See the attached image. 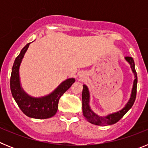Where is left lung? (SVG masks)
I'll list each match as a JSON object with an SVG mask.
<instances>
[{
	"mask_svg": "<svg viewBox=\"0 0 148 148\" xmlns=\"http://www.w3.org/2000/svg\"><path fill=\"white\" fill-rule=\"evenodd\" d=\"M125 59L130 63V66H131L132 71L134 73L135 75V80L133 82V90H132L131 97H130V100L125 106V108H123L121 110L119 111L117 113H113L109 116H106V117H99L97 115H95V113L92 112L89 106V91L87 89V86H83V91H82V110H83V114L86 119L90 123L94 124L96 125H113L115 123L118 122L123 116L126 114L130 108H132V106L133 105L134 102H135L136 97V88H137V74L136 71L135 69V64H134V61H133L132 57H129L127 56L125 57Z\"/></svg>",
	"mask_w": 148,
	"mask_h": 148,
	"instance_id": "8db88e82",
	"label": "left lung"
}]
</instances>
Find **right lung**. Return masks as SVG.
<instances>
[{
    "instance_id": "1",
    "label": "right lung",
    "mask_w": 148,
    "mask_h": 148,
    "mask_svg": "<svg viewBox=\"0 0 148 148\" xmlns=\"http://www.w3.org/2000/svg\"><path fill=\"white\" fill-rule=\"evenodd\" d=\"M29 45V43L21 49L20 54L15 58L10 77V89L12 95L15 99L21 111L29 117L38 119L53 117L58 110L60 98L70 88L74 82V78H69L58 86L50 95L39 99L29 97L21 88L19 82V66L23 56Z\"/></svg>"
}]
</instances>
